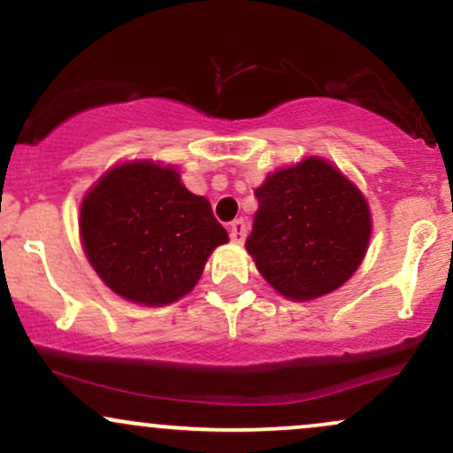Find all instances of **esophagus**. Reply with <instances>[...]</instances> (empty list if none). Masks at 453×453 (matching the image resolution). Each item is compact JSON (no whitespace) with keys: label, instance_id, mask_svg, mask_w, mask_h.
I'll list each match as a JSON object with an SVG mask.
<instances>
[{"label":"esophagus","instance_id":"obj_1","mask_svg":"<svg viewBox=\"0 0 453 453\" xmlns=\"http://www.w3.org/2000/svg\"><path fill=\"white\" fill-rule=\"evenodd\" d=\"M244 236H247V223H244V219H234L230 223V238L234 242L241 244Z\"/></svg>","mask_w":453,"mask_h":453}]
</instances>
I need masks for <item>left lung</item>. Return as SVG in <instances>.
I'll return each instance as SVG.
<instances>
[{"mask_svg":"<svg viewBox=\"0 0 453 453\" xmlns=\"http://www.w3.org/2000/svg\"><path fill=\"white\" fill-rule=\"evenodd\" d=\"M247 251L262 277L292 300L334 292L360 266L371 238L364 196L324 159L309 157L270 174Z\"/></svg>","mask_w":453,"mask_h":453,"instance_id":"8db88e82","label":"left lung"}]
</instances>
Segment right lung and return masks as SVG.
Wrapping results in <instances>:
<instances>
[{"label": "right lung", "instance_id": "add662e5", "mask_svg": "<svg viewBox=\"0 0 453 453\" xmlns=\"http://www.w3.org/2000/svg\"><path fill=\"white\" fill-rule=\"evenodd\" d=\"M91 266L123 298L157 306L194 289L212 249L227 242L211 202L174 168L134 161L104 174L81 206Z\"/></svg>", "mask_w": 453, "mask_h": 453}]
</instances>
